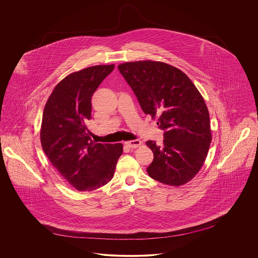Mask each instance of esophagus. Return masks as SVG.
Masks as SVG:
<instances>
[{
  "instance_id": "esophagus-1",
  "label": "esophagus",
  "mask_w": 258,
  "mask_h": 258,
  "mask_svg": "<svg viewBox=\"0 0 258 258\" xmlns=\"http://www.w3.org/2000/svg\"><path fill=\"white\" fill-rule=\"evenodd\" d=\"M124 144H125V146H127V147L137 148L141 145V141L138 140V139H135V140L126 141V142H124Z\"/></svg>"
}]
</instances>
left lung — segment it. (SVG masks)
<instances>
[{
    "label": "left lung",
    "instance_id": "1",
    "mask_svg": "<svg viewBox=\"0 0 258 258\" xmlns=\"http://www.w3.org/2000/svg\"><path fill=\"white\" fill-rule=\"evenodd\" d=\"M145 114L158 117L163 142H146L154 160L149 176L162 184L181 185L191 180L207 157L212 140L205 101L179 69L161 61H139L118 66Z\"/></svg>",
    "mask_w": 258,
    "mask_h": 258
}]
</instances>
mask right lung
Returning <instances> with one entry per match:
<instances>
[{
  "mask_svg": "<svg viewBox=\"0 0 258 258\" xmlns=\"http://www.w3.org/2000/svg\"><path fill=\"white\" fill-rule=\"evenodd\" d=\"M115 66H94L64 77L45 104L40 130L43 152L61 177L78 190L107 184L123 154V145L96 143L87 123L91 98Z\"/></svg>",
  "mask_w": 258,
  "mask_h": 258,
  "instance_id": "add662e5",
  "label": "right lung"
}]
</instances>
